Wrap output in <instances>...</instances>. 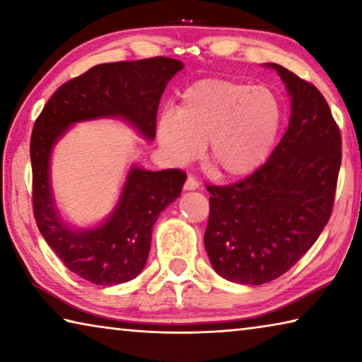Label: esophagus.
Here are the masks:
<instances>
[{"instance_id":"34e87169","label":"esophagus","mask_w":362,"mask_h":362,"mask_svg":"<svg viewBox=\"0 0 362 362\" xmlns=\"http://www.w3.org/2000/svg\"><path fill=\"white\" fill-rule=\"evenodd\" d=\"M183 188H185V189H196V188H199V182L196 180L193 175H188L187 180H185V185H183Z\"/></svg>"}]
</instances>
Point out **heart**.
Instances as JSON below:
<instances>
[{"label": "heart", "instance_id": "heart-1", "mask_svg": "<svg viewBox=\"0 0 362 362\" xmlns=\"http://www.w3.org/2000/svg\"><path fill=\"white\" fill-rule=\"evenodd\" d=\"M281 126L278 97L265 86L207 78L182 94L179 110L158 121V140L174 163L206 156L217 174L244 177L272 151Z\"/></svg>", "mask_w": 362, "mask_h": 362}]
</instances>
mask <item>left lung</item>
<instances>
[{
  "label": "left lung",
  "mask_w": 362,
  "mask_h": 362,
  "mask_svg": "<svg viewBox=\"0 0 362 362\" xmlns=\"http://www.w3.org/2000/svg\"><path fill=\"white\" fill-rule=\"evenodd\" d=\"M269 66L291 95L289 127L254 174L206 185L209 260L222 278L249 286L279 278L313 246L332 214L341 164L340 129L322 94L284 66Z\"/></svg>",
  "instance_id": "obj_1"
}]
</instances>
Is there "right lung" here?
<instances>
[{"instance_id":"right-lung-1","label":"right lung","mask_w":362,"mask_h":362,"mask_svg":"<svg viewBox=\"0 0 362 362\" xmlns=\"http://www.w3.org/2000/svg\"><path fill=\"white\" fill-rule=\"evenodd\" d=\"M182 69L180 60L169 57L95 65L60 86L35 121L30 159L36 225L64 265L89 283L115 286L142 272L153 225L179 198L187 174L180 169L151 173L132 166L118 204L105 222L90 230H75L60 218L52 198L49 159L54 145L73 122L116 116L153 140L159 100L169 79Z\"/></svg>"}]
</instances>
